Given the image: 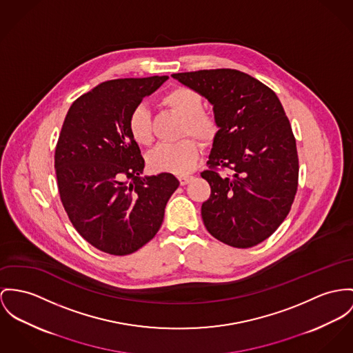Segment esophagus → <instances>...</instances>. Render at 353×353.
I'll use <instances>...</instances> for the list:
<instances>
[{
    "mask_svg": "<svg viewBox=\"0 0 353 353\" xmlns=\"http://www.w3.org/2000/svg\"><path fill=\"white\" fill-rule=\"evenodd\" d=\"M179 180H180V184H181V185H185V184H188L190 180H192V176H190V174H181V176L179 177Z\"/></svg>",
    "mask_w": 353,
    "mask_h": 353,
    "instance_id": "esophagus-1",
    "label": "esophagus"
}]
</instances>
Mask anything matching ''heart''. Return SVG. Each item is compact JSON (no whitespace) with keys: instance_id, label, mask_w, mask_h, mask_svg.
<instances>
[{"instance_id":"1","label":"heart","mask_w":353,"mask_h":353,"mask_svg":"<svg viewBox=\"0 0 353 353\" xmlns=\"http://www.w3.org/2000/svg\"><path fill=\"white\" fill-rule=\"evenodd\" d=\"M161 103L166 109L181 117L179 136H190L199 142L208 145L215 141L220 125L216 114L204 108L203 95L187 85H179L168 91ZM128 129L132 138L139 145H149L153 139L149 110L137 105L128 118ZM199 146L194 139L183 138L176 142H163L156 146L148 163L154 172H169L185 174L196 165Z\"/></svg>"}]
</instances>
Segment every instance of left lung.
Returning a JSON list of instances; mask_svg holds the SVG:
<instances>
[{
	"mask_svg": "<svg viewBox=\"0 0 353 353\" xmlns=\"http://www.w3.org/2000/svg\"><path fill=\"white\" fill-rule=\"evenodd\" d=\"M172 77L205 97L220 125L201 172L211 187L201 205L207 231L236 248L263 242L289 215L299 188L297 145L282 103L270 87L238 70Z\"/></svg>",
	"mask_w": 353,
	"mask_h": 353,
	"instance_id": "left-lung-1",
	"label": "left lung"
}]
</instances>
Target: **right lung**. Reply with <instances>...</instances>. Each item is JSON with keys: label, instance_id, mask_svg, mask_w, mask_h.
<instances>
[{"label": "right lung", "instance_id": "obj_1", "mask_svg": "<svg viewBox=\"0 0 353 353\" xmlns=\"http://www.w3.org/2000/svg\"><path fill=\"white\" fill-rule=\"evenodd\" d=\"M168 77L101 83L68 110L54 150L60 200L75 230L95 248L129 255L150 242L179 180L141 177L145 160L128 129L130 111Z\"/></svg>", "mask_w": 353, "mask_h": 353}]
</instances>
